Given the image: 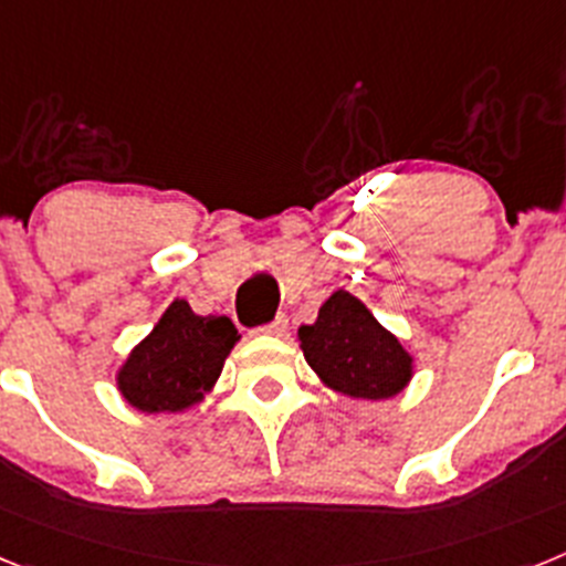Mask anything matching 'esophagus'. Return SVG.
<instances>
[{
    "label": "esophagus",
    "instance_id": "1",
    "mask_svg": "<svg viewBox=\"0 0 566 566\" xmlns=\"http://www.w3.org/2000/svg\"><path fill=\"white\" fill-rule=\"evenodd\" d=\"M263 334H269V337H283V334L289 332V319L286 317H277L274 323H269V326L260 328Z\"/></svg>",
    "mask_w": 566,
    "mask_h": 566
}]
</instances>
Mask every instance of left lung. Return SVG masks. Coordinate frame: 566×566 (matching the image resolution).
Returning <instances> with one entry per match:
<instances>
[{"instance_id":"1","label":"left lung","mask_w":566,"mask_h":566,"mask_svg":"<svg viewBox=\"0 0 566 566\" xmlns=\"http://www.w3.org/2000/svg\"><path fill=\"white\" fill-rule=\"evenodd\" d=\"M297 343L319 382L348 399L382 402L413 379V354L345 289L319 306L312 326L297 328Z\"/></svg>"}]
</instances>
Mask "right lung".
Returning <instances> with one entry per match:
<instances>
[{
	"label": "right lung",
	"instance_id": "1",
	"mask_svg": "<svg viewBox=\"0 0 566 566\" xmlns=\"http://www.w3.org/2000/svg\"><path fill=\"white\" fill-rule=\"evenodd\" d=\"M240 334L223 314H195L175 297L153 332L127 354L115 388L142 413H187L203 402Z\"/></svg>",
	"mask_w": 566,
	"mask_h": 566
}]
</instances>
